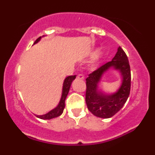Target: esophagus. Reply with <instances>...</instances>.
<instances>
[{
  "mask_svg": "<svg viewBox=\"0 0 155 155\" xmlns=\"http://www.w3.org/2000/svg\"><path fill=\"white\" fill-rule=\"evenodd\" d=\"M77 78L79 79H81V80H84V76L82 74H79V75L77 76Z\"/></svg>",
  "mask_w": 155,
  "mask_h": 155,
  "instance_id": "34e87169",
  "label": "esophagus"
}]
</instances>
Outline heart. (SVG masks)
Listing matches in <instances>:
<instances>
[{
  "mask_svg": "<svg viewBox=\"0 0 155 155\" xmlns=\"http://www.w3.org/2000/svg\"><path fill=\"white\" fill-rule=\"evenodd\" d=\"M103 54H104V52H103V51H98L97 53V51H93V52L92 53L91 55L92 57H94V59H93L94 65H97V64L98 63L99 60H100L101 58H102Z\"/></svg>",
  "mask_w": 155,
  "mask_h": 155,
  "instance_id": "heart-1",
  "label": "heart"
}]
</instances>
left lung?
<instances>
[{
	"mask_svg": "<svg viewBox=\"0 0 155 155\" xmlns=\"http://www.w3.org/2000/svg\"><path fill=\"white\" fill-rule=\"evenodd\" d=\"M117 70L121 76V84L117 92L106 94L99 88L102 76L109 69ZM86 104L92 114L100 118L107 119L116 114L123 107L130 91L131 74L129 61L125 52L118 47L114 58L99 68L86 79Z\"/></svg>",
	"mask_w": 155,
	"mask_h": 155,
	"instance_id": "1",
	"label": "left lung"
}]
</instances>
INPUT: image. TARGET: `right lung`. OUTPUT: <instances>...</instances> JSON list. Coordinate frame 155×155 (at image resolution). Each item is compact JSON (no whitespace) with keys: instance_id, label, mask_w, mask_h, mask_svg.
Segmentation results:
<instances>
[{"instance_id":"obj_1","label":"right lung","mask_w":155,"mask_h":155,"mask_svg":"<svg viewBox=\"0 0 155 155\" xmlns=\"http://www.w3.org/2000/svg\"><path fill=\"white\" fill-rule=\"evenodd\" d=\"M41 38V37H39L38 39H36V41H35L33 44H37L38 41H40ZM75 79L76 75H74L67 76L65 79V80H64L63 84V90H62L61 97H60L59 104H58V106H57L56 107L53 108V109H51V111H49L48 113L45 114L35 115V116L39 119H41V120H51V119L56 118V117L60 116V115L63 114L64 108H65V99H66L68 94L71 85L73 81Z\"/></svg>"}]
</instances>
